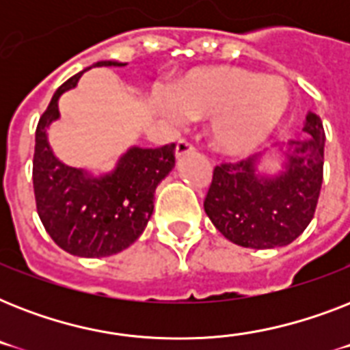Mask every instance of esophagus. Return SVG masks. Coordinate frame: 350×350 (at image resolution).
<instances>
[{"label":"esophagus","mask_w":350,"mask_h":350,"mask_svg":"<svg viewBox=\"0 0 350 350\" xmlns=\"http://www.w3.org/2000/svg\"><path fill=\"white\" fill-rule=\"evenodd\" d=\"M194 150V145H192L189 139H180V142L176 143V156L181 158V156H185V154L192 152Z\"/></svg>","instance_id":"34e87169"}]
</instances>
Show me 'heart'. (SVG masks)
<instances>
[{"label":"heart","instance_id":"obj_1","mask_svg":"<svg viewBox=\"0 0 350 350\" xmlns=\"http://www.w3.org/2000/svg\"><path fill=\"white\" fill-rule=\"evenodd\" d=\"M291 92L276 76L239 67L194 70L174 85V100L159 101L174 123L183 114L192 120L211 118V139L225 152H243L269 136L287 112Z\"/></svg>","mask_w":350,"mask_h":350}]
</instances>
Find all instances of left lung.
<instances>
[{"label": "left lung", "mask_w": 350, "mask_h": 350, "mask_svg": "<svg viewBox=\"0 0 350 350\" xmlns=\"http://www.w3.org/2000/svg\"><path fill=\"white\" fill-rule=\"evenodd\" d=\"M304 131L305 139L288 143L285 172L276 178L256 174V158L214 167L203 207L229 241L249 249L283 247L314 218L323 181L325 131L312 112Z\"/></svg>", "instance_id": "8db88e82"}]
</instances>
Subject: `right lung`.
Returning a JSON list of instances; mask_svg holds the SVG:
<instances>
[{
  "label": "right lung",
  "mask_w": 350,
  "mask_h": 350,
  "mask_svg": "<svg viewBox=\"0 0 350 350\" xmlns=\"http://www.w3.org/2000/svg\"><path fill=\"white\" fill-rule=\"evenodd\" d=\"M98 62L92 67H123ZM92 67H87L89 70ZM78 72L54 92L36 126L32 183L36 208L54 243L74 256L103 258L126 249L147 227L156 187L174 167L176 143L158 148L132 147L114 172L90 178L62 163L46 142V126L57 120V98L78 83Z\"/></svg>",
  "instance_id": "add662e5"
}]
</instances>
